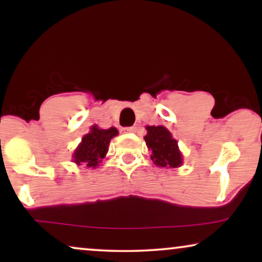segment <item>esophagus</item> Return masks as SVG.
Returning <instances> with one entry per match:
<instances>
[{
  "mask_svg": "<svg viewBox=\"0 0 262 262\" xmlns=\"http://www.w3.org/2000/svg\"><path fill=\"white\" fill-rule=\"evenodd\" d=\"M123 132H136V127L135 126H127V127H123L121 128Z\"/></svg>",
  "mask_w": 262,
  "mask_h": 262,
  "instance_id": "obj_1",
  "label": "esophagus"
}]
</instances>
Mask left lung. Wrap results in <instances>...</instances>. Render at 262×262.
I'll return each instance as SVG.
<instances>
[{"label": "left lung", "instance_id": "left-lung-1", "mask_svg": "<svg viewBox=\"0 0 262 262\" xmlns=\"http://www.w3.org/2000/svg\"><path fill=\"white\" fill-rule=\"evenodd\" d=\"M144 137L146 146L151 150V160L159 167L178 168L182 164V155L178 141L164 126H146Z\"/></svg>", "mask_w": 262, "mask_h": 262}]
</instances>
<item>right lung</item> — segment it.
I'll use <instances>...</instances> for the list:
<instances>
[{"label":"right lung","mask_w":262,"mask_h":262,"mask_svg":"<svg viewBox=\"0 0 262 262\" xmlns=\"http://www.w3.org/2000/svg\"><path fill=\"white\" fill-rule=\"evenodd\" d=\"M118 135L116 127L107 130L92 126L91 132L83 136L82 142L73 154V161L76 164H84L88 168H96L108 151L111 139Z\"/></svg>","instance_id":"add662e5"}]
</instances>
